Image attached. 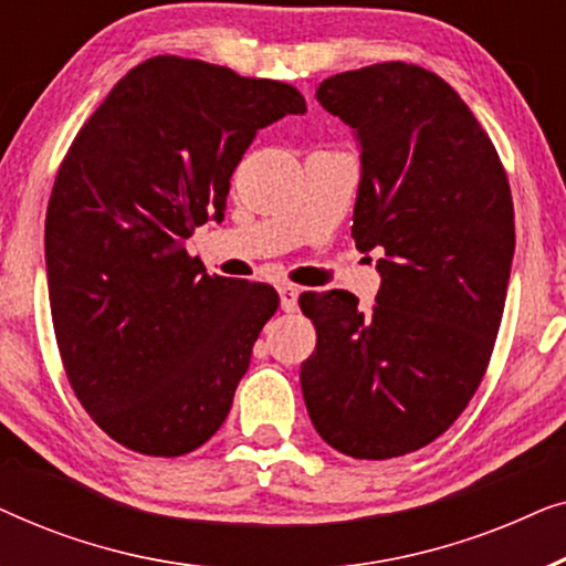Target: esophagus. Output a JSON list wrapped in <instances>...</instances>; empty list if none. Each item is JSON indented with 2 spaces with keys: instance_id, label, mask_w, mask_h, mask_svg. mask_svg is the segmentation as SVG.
I'll return each mask as SVG.
<instances>
[{
  "instance_id": "obj_1",
  "label": "esophagus",
  "mask_w": 566,
  "mask_h": 566,
  "mask_svg": "<svg viewBox=\"0 0 566 566\" xmlns=\"http://www.w3.org/2000/svg\"><path fill=\"white\" fill-rule=\"evenodd\" d=\"M277 293H281V308H283V312H296V306H298V289H296V285H281Z\"/></svg>"
}]
</instances>
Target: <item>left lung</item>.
<instances>
[{"mask_svg": "<svg viewBox=\"0 0 566 566\" xmlns=\"http://www.w3.org/2000/svg\"><path fill=\"white\" fill-rule=\"evenodd\" d=\"M324 111L355 128L353 239L381 250L376 304L304 293L316 350L301 366L314 428L339 453L384 461L459 420L490 366L515 252L500 154L451 84L384 61L329 76Z\"/></svg>", "mask_w": 566, "mask_h": 566, "instance_id": "8db88e82", "label": "left lung"}]
</instances>
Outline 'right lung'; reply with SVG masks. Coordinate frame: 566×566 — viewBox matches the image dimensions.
Returning a JSON list of instances; mask_svg holds the SVG:
<instances>
[{"label": "right lung", "mask_w": 566, "mask_h": 566, "mask_svg": "<svg viewBox=\"0 0 566 566\" xmlns=\"http://www.w3.org/2000/svg\"><path fill=\"white\" fill-rule=\"evenodd\" d=\"M304 111L291 84L154 56L69 146L45 211L53 332L76 399L115 443L175 459L227 420L281 298L208 275L185 239L223 219L254 134Z\"/></svg>", "instance_id": "right-lung-1"}]
</instances>
